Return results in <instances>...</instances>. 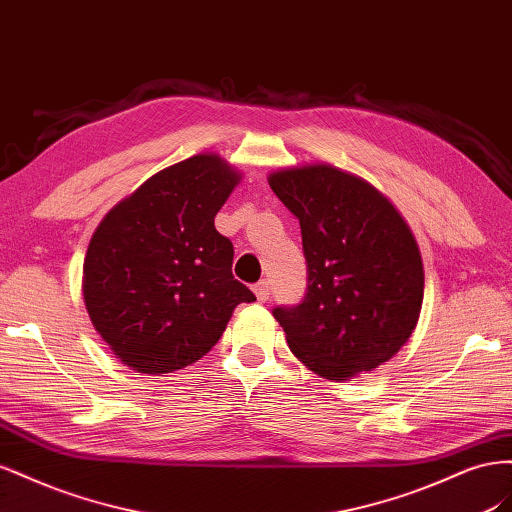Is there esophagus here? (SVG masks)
Instances as JSON below:
<instances>
[{"mask_svg": "<svg viewBox=\"0 0 512 512\" xmlns=\"http://www.w3.org/2000/svg\"><path fill=\"white\" fill-rule=\"evenodd\" d=\"M253 291H255V296H257L259 302H266L270 298V283L268 281H261V283H257L253 287Z\"/></svg>", "mask_w": 512, "mask_h": 512, "instance_id": "esophagus-1", "label": "esophagus"}]
</instances>
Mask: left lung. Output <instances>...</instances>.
<instances>
[{"label":"left lung","mask_w":512,"mask_h":512,"mask_svg":"<svg viewBox=\"0 0 512 512\" xmlns=\"http://www.w3.org/2000/svg\"><path fill=\"white\" fill-rule=\"evenodd\" d=\"M268 184L302 229L304 300L274 309L294 356L349 382L397 356L416 330L425 270L410 225L360 175L328 163L274 169Z\"/></svg>","instance_id":"1"}]
</instances>
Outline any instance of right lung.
<instances>
[{"label": "right lung", "mask_w": 512, "mask_h": 512, "mask_svg": "<svg viewBox=\"0 0 512 512\" xmlns=\"http://www.w3.org/2000/svg\"><path fill=\"white\" fill-rule=\"evenodd\" d=\"M242 173L214 152L180 160L105 214L83 261V302L115 358L145 375L206 356L253 291L214 227Z\"/></svg>", "instance_id": "right-lung-1"}]
</instances>
